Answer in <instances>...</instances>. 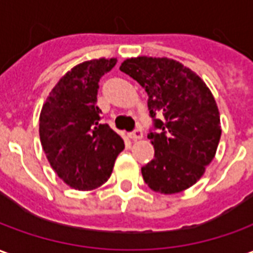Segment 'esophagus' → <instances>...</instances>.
Wrapping results in <instances>:
<instances>
[{"instance_id":"esophagus-1","label":"esophagus","mask_w":253,"mask_h":253,"mask_svg":"<svg viewBox=\"0 0 253 253\" xmlns=\"http://www.w3.org/2000/svg\"><path fill=\"white\" fill-rule=\"evenodd\" d=\"M128 137L134 139V141H137V139H141L143 137V132L141 128H135V130H132L131 132H128Z\"/></svg>"}]
</instances>
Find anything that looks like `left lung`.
<instances>
[{
    "label": "left lung",
    "instance_id": "left-lung-1",
    "mask_svg": "<svg viewBox=\"0 0 253 253\" xmlns=\"http://www.w3.org/2000/svg\"><path fill=\"white\" fill-rule=\"evenodd\" d=\"M119 69L149 96L154 159L142 167L143 180L161 194L187 190L205 173L221 138L211 92L195 73L168 58H130Z\"/></svg>",
    "mask_w": 253,
    "mask_h": 253
}]
</instances>
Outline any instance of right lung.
<instances>
[{"label":"right lung","instance_id":"obj_1","mask_svg":"<svg viewBox=\"0 0 253 253\" xmlns=\"http://www.w3.org/2000/svg\"><path fill=\"white\" fill-rule=\"evenodd\" d=\"M116 65L115 58L74 66L54 86L39 118V135L48 163L66 184L93 190L110 179L125 143L97 107L100 78Z\"/></svg>","mask_w":253,"mask_h":253}]
</instances>
